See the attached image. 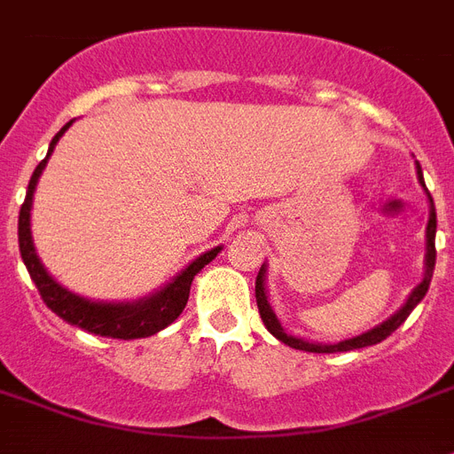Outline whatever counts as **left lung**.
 I'll list each match as a JSON object with an SVG mask.
<instances>
[{
  "instance_id": "left-lung-1",
  "label": "left lung",
  "mask_w": 454,
  "mask_h": 454,
  "mask_svg": "<svg viewBox=\"0 0 454 454\" xmlns=\"http://www.w3.org/2000/svg\"><path fill=\"white\" fill-rule=\"evenodd\" d=\"M417 176H419V183L424 185V173H421V166L417 161ZM427 190V185H424ZM428 202H431V212H428V226H427V271H424V278L417 288L411 290L410 297H407V302L400 307V309L386 319L379 326H373L372 331H366L362 335H355V338H348V340L333 342V345H321V342H309L304 340V338H295V335H288L283 331L281 321L276 319V314H273L271 304H269V297H266V278H264V264L259 269L257 283H254V295H257V307H259V317L264 321V326L269 328V333L273 338H278L281 342H286L288 348H295V350H304V352H348V350H359V348H366V345H376V342L386 340L393 331H395L400 324H403L407 317L411 314V309L417 307V304L424 300V295L428 293V286H431V278H434V269H435V207H434V197L427 190Z\"/></svg>"
}]
</instances>
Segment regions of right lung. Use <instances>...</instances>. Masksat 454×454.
<instances>
[{
    "instance_id": "1",
    "label": "right lung",
    "mask_w": 454,
    "mask_h": 454,
    "mask_svg": "<svg viewBox=\"0 0 454 454\" xmlns=\"http://www.w3.org/2000/svg\"><path fill=\"white\" fill-rule=\"evenodd\" d=\"M71 123L74 121H68L51 137L47 157L37 164V168L33 171V178L27 183L26 202L20 204L19 214V247L23 264H26L30 278H33V283L40 290L44 304L57 317L68 321L71 326L82 328L88 333L102 335V338H121V340H133V338H147V335L159 333L161 328H166L181 317V311L188 304L192 278L219 254L221 247H214V250L200 254L171 283H166L164 288L152 293L150 297L135 300V302H92L88 297L75 295L71 290H66L64 286H59L47 273V269H44L40 257H37V252H35L33 233H30V209H33V192L37 181H40V173L47 166V159L51 157V152L57 147L59 137L68 130Z\"/></svg>"
}]
</instances>
